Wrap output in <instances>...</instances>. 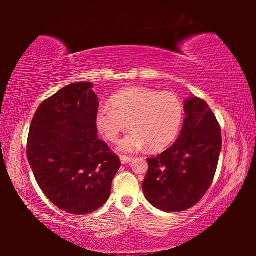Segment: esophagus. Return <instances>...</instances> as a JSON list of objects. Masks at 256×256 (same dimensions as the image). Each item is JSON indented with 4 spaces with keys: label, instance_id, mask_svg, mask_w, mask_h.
<instances>
[{
    "label": "esophagus",
    "instance_id": "esophagus-1",
    "mask_svg": "<svg viewBox=\"0 0 256 256\" xmlns=\"http://www.w3.org/2000/svg\"><path fill=\"white\" fill-rule=\"evenodd\" d=\"M120 162H122L123 164H128L130 162H131L133 158L130 157V156H120Z\"/></svg>",
    "mask_w": 256,
    "mask_h": 256
}]
</instances>
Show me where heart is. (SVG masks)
Wrapping results in <instances>:
<instances>
[{"mask_svg": "<svg viewBox=\"0 0 256 256\" xmlns=\"http://www.w3.org/2000/svg\"><path fill=\"white\" fill-rule=\"evenodd\" d=\"M183 115V105L174 94L128 88L114 94L110 104L99 107L96 123L108 141L116 142L131 122L133 131L120 142V149L136 152L146 146L151 150L170 146L180 131Z\"/></svg>", "mask_w": 256, "mask_h": 256, "instance_id": "obj_1", "label": "heart"}]
</instances>
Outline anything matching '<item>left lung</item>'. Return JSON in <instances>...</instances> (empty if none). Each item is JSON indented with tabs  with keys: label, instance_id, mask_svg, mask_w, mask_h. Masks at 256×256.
Wrapping results in <instances>:
<instances>
[{
	"label": "left lung",
	"instance_id": "obj_1",
	"mask_svg": "<svg viewBox=\"0 0 256 256\" xmlns=\"http://www.w3.org/2000/svg\"><path fill=\"white\" fill-rule=\"evenodd\" d=\"M184 108L186 118L180 138L170 149L146 159L144 196L164 212L188 210L204 196L222 151V130L208 104L192 97Z\"/></svg>",
	"mask_w": 256,
	"mask_h": 256
}]
</instances>
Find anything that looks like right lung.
I'll list each match as a JSON object with an SVG mask.
<instances>
[{"mask_svg": "<svg viewBox=\"0 0 256 256\" xmlns=\"http://www.w3.org/2000/svg\"><path fill=\"white\" fill-rule=\"evenodd\" d=\"M92 82L64 86L42 102L30 125L27 157L47 198L72 214L105 204L120 170L118 154L97 136L99 102Z\"/></svg>", "mask_w": 256, "mask_h": 256, "instance_id": "obj_1", "label": "right lung"}]
</instances>
